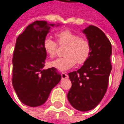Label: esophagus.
<instances>
[{"instance_id": "34e87169", "label": "esophagus", "mask_w": 124, "mask_h": 124, "mask_svg": "<svg viewBox=\"0 0 124 124\" xmlns=\"http://www.w3.org/2000/svg\"><path fill=\"white\" fill-rule=\"evenodd\" d=\"M69 77V76H68V74L67 73H62V79H66V78H68Z\"/></svg>"}]
</instances>
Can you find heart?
<instances>
[{
	"label": "heart",
	"mask_w": 124,
	"mask_h": 124,
	"mask_svg": "<svg viewBox=\"0 0 124 124\" xmlns=\"http://www.w3.org/2000/svg\"><path fill=\"white\" fill-rule=\"evenodd\" d=\"M59 45H67L62 57L57 58L49 63L50 66L60 71H66L74 67L78 62L83 64L89 59L92 48L88 39L69 29L60 30L55 34ZM42 46L46 53L53 57L56 55L57 43L49 37H46Z\"/></svg>",
	"instance_id": "heart-1"
}]
</instances>
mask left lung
I'll return each mask as SVG.
<instances>
[{
  "label": "left lung",
  "instance_id": "obj_1",
  "mask_svg": "<svg viewBox=\"0 0 124 124\" xmlns=\"http://www.w3.org/2000/svg\"><path fill=\"white\" fill-rule=\"evenodd\" d=\"M83 32L92 51L82 67L69 73L72 85L67 98L75 109L85 112L94 109L107 91L112 70V45L105 33L94 25H89Z\"/></svg>",
  "mask_w": 124,
  "mask_h": 124
}]
</instances>
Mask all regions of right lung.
<instances>
[{
    "label": "right lung",
    "instance_id": "1",
    "mask_svg": "<svg viewBox=\"0 0 124 124\" xmlns=\"http://www.w3.org/2000/svg\"><path fill=\"white\" fill-rule=\"evenodd\" d=\"M53 25L46 21H36L27 26L16 41L12 85L19 100L30 107L44 104L52 89L61 80V75L54 67L43 69L46 53L42 42Z\"/></svg>",
    "mask_w": 124,
    "mask_h": 124
}]
</instances>
